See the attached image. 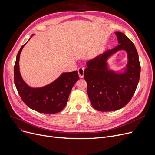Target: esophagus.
Returning <instances> with one entry per match:
<instances>
[{
	"label": "esophagus",
	"mask_w": 155,
	"mask_h": 155,
	"mask_svg": "<svg viewBox=\"0 0 155 155\" xmlns=\"http://www.w3.org/2000/svg\"><path fill=\"white\" fill-rule=\"evenodd\" d=\"M78 75L80 78H83L84 75V68L80 67L78 69Z\"/></svg>",
	"instance_id": "34e87169"
}]
</instances>
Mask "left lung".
I'll list each match as a JSON object with an SVG mask.
<instances>
[{
    "mask_svg": "<svg viewBox=\"0 0 155 155\" xmlns=\"http://www.w3.org/2000/svg\"><path fill=\"white\" fill-rule=\"evenodd\" d=\"M119 44L87 63L84 78L87 94L93 107L99 111H114L124 107L133 97L139 83L141 67L133 43L124 33L116 32ZM124 50L128 63L122 72L110 70L107 59L112 54Z\"/></svg>",
    "mask_w": 155,
    "mask_h": 155,
    "instance_id": "1",
    "label": "left lung"
}]
</instances>
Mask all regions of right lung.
Returning <instances> with one entry per match:
<instances>
[{
	"instance_id": "obj_1",
	"label": "right lung",
	"mask_w": 155,
	"mask_h": 155,
	"mask_svg": "<svg viewBox=\"0 0 155 155\" xmlns=\"http://www.w3.org/2000/svg\"><path fill=\"white\" fill-rule=\"evenodd\" d=\"M26 43L21 46L16 57L14 68L16 88L22 101L31 109L40 113H58L66 106L71 89L79 79L78 71L63 73L54 82L43 87H31L23 80L19 71L20 54Z\"/></svg>"
}]
</instances>
